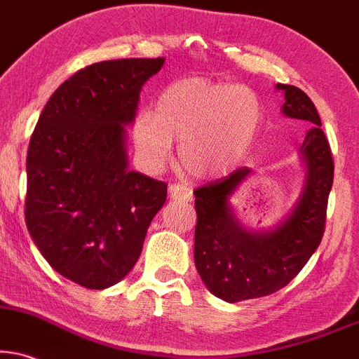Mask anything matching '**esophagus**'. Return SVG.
Instances as JSON below:
<instances>
[{
  "mask_svg": "<svg viewBox=\"0 0 359 359\" xmlns=\"http://www.w3.org/2000/svg\"><path fill=\"white\" fill-rule=\"evenodd\" d=\"M169 195L174 201H192V189L185 184H172L169 187Z\"/></svg>",
  "mask_w": 359,
  "mask_h": 359,
  "instance_id": "esophagus-1",
  "label": "esophagus"
}]
</instances>
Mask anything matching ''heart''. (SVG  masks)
I'll return each instance as SVG.
<instances>
[{
  "label": "heart",
  "instance_id": "heart-1",
  "mask_svg": "<svg viewBox=\"0 0 359 359\" xmlns=\"http://www.w3.org/2000/svg\"><path fill=\"white\" fill-rule=\"evenodd\" d=\"M262 117L260 97L247 86L184 78L162 90L156 116L135 117V151L144 169L158 172L172 156V140H180L179 162L189 175L222 179L250 152Z\"/></svg>",
  "mask_w": 359,
  "mask_h": 359
}]
</instances>
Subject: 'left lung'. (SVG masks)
<instances>
[{"label":"left lung","mask_w":359,"mask_h":359,"mask_svg":"<svg viewBox=\"0 0 359 359\" xmlns=\"http://www.w3.org/2000/svg\"><path fill=\"white\" fill-rule=\"evenodd\" d=\"M275 88L285 96L281 112L310 126L300 147L305 180L288 215L270 229L253 230L240 224L230 198L252 175L247 167L194 192L195 266L205 287L229 303L266 297L288 285L318 248L325 232L334 164L318 111L302 89L288 84Z\"/></svg>","instance_id":"obj_1"}]
</instances>
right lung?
Returning a JSON list of instances; mask_svg holds the SVG:
<instances>
[{
    "label": "right lung",
    "instance_id": "1",
    "mask_svg": "<svg viewBox=\"0 0 359 359\" xmlns=\"http://www.w3.org/2000/svg\"><path fill=\"white\" fill-rule=\"evenodd\" d=\"M164 57L90 65L49 97L29 140L26 225L41 255L84 288L134 269L167 198L161 180L129 170L127 130L139 94Z\"/></svg>",
    "mask_w": 359,
    "mask_h": 359
}]
</instances>
